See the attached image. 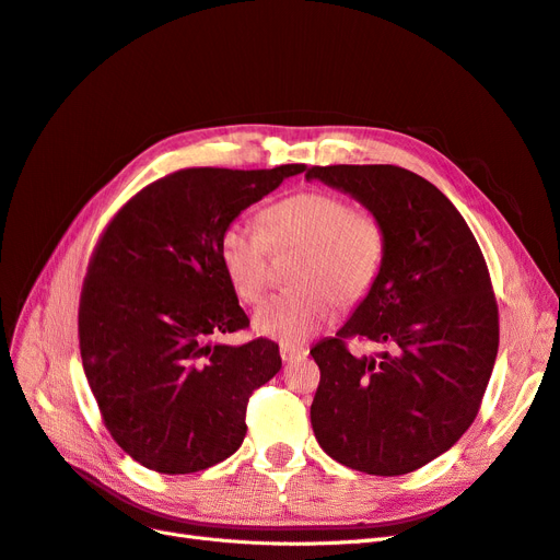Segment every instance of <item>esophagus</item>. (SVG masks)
<instances>
[{
    "label": "esophagus",
    "mask_w": 560,
    "mask_h": 560,
    "mask_svg": "<svg viewBox=\"0 0 560 560\" xmlns=\"http://www.w3.org/2000/svg\"><path fill=\"white\" fill-rule=\"evenodd\" d=\"M308 354V350L303 346H290V343H280V358L282 362H294V360H303Z\"/></svg>",
    "instance_id": "obj_1"
}]
</instances>
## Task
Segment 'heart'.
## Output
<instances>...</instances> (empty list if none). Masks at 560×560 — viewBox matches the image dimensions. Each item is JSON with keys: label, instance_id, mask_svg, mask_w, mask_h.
Listing matches in <instances>:
<instances>
[{"label": "heart", "instance_id": "b5f03b06", "mask_svg": "<svg viewBox=\"0 0 560 560\" xmlns=\"http://www.w3.org/2000/svg\"><path fill=\"white\" fill-rule=\"evenodd\" d=\"M306 249L299 268V292L270 296L254 315V327L282 343H303L327 325L334 299L358 306L381 276L387 254L383 219L338 194L306 189L284 196L259 214V229L231 222L219 238V259L245 303H257L268 287L270 249Z\"/></svg>", "mask_w": 560, "mask_h": 560}]
</instances>
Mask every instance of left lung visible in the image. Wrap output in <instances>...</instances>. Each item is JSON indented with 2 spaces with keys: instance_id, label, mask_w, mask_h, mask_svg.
Here are the masks:
<instances>
[{
  "instance_id": "obj_1",
  "label": "left lung",
  "mask_w": 560,
  "mask_h": 560,
  "mask_svg": "<svg viewBox=\"0 0 560 560\" xmlns=\"http://www.w3.org/2000/svg\"><path fill=\"white\" fill-rule=\"evenodd\" d=\"M308 179L358 198L387 229L374 290L311 354L317 444L350 469L399 477L448 451L477 418L500 343L481 247L453 202L397 165H313ZM352 337L385 353L352 355Z\"/></svg>"
}]
</instances>
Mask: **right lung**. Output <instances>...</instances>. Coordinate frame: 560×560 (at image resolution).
Returning a JSON list of instances; mask_svg holds the SVG:
<instances>
[{"label": "right lung", "instance_id": "1", "mask_svg": "<svg viewBox=\"0 0 560 560\" xmlns=\"http://www.w3.org/2000/svg\"><path fill=\"white\" fill-rule=\"evenodd\" d=\"M306 165L184 167L118 210L91 254L79 350L100 416L132 460L191 474L226 460L247 401L282 362L278 343H210L249 327L219 259L222 231Z\"/></svg>", "mask_w": 560, "mask_h": 560}]
</instances>
